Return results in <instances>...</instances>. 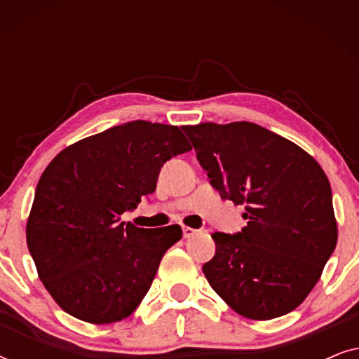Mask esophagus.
<instances>
[{
	"instance_id": "obj_1",
	"label": "esophagus",
	"mask_w": 359,
	"mask_h": 359,
	"mask_svg": "<svg viewBox=\"0 0 359 359\" xmlns=\"http://www.w3.org/2000/svg\"><path fill=\"white\" fill-rule=\"evenodd\" d=\"M198 233V230L196 229H191V227H183V235H184V238H189V237H193V235H196Z\"/></svg>"
}]
</instances>
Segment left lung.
<instances>
[{"mask_svg":"<svg viewBox=\"0 0 359 359\" xmlns=\"http://www.w3.org/2000/svg\"><path fill=\"white\" fill-rule=\"evenodd\" d=\"M210 184L245 205L247 227L212 233L203 271L215 292L252 320L301 306L337 245L332 188L322 166L294 142L253 124L184 126Z\"/></svg>","mask_w":359,"mask_h":359,"instance_id":"1","label":"left lung"}]
</instances>
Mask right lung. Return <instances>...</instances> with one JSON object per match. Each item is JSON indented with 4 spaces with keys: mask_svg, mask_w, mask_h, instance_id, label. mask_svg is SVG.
Here are the masks:
<instances>
[{
    "mask_svg": "<svg viewBox=\"0 0 359 359\" xmlns=\"http://www.w3.org/2000/svg\"><path fill=\"white\" fill-rule=\"evenodd\" d=\"M176 126L132 121L67 147L39 180L26 225L39 278L58 306L104 325L129 317L149 292L180 225L121 222L156 188L165 161L189 151Z\"/></svg>",
    "mask_w": 359,
    "mask_h": 359,
    "instance_id": "add662e5",
    "label": "right lung"
}]
</instances>
